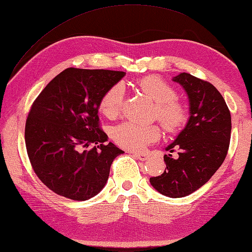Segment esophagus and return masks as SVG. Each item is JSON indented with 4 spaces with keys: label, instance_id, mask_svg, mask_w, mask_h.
<instances>
[{
    "label": "esophagus",
    "instance_id": "34e87169",
    "mask_svg": "<svg viewBox=\"0 0 252 252\" xmlns=\"http://www.w3.org/2000/svg\"><path fill=\"white\" fill-rule=\"evenodd\" d=\"M133 155L141 161H145V160H147V158H149V155L147 154H133Z\"/></svg>",
    "mask_w": 252,
    "mask_h": 252
}]
</instances>
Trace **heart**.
Returning <instances> with one entry per match:
<instances>
[{
    "label": "heart",
    "instance_id": "heart-1",
    "mask_svg": "<svg viewBox=\"0 0 252 252\" xmlns=\"http://www.w3.org/2000/svg\"><path fill=\"white\" fill-rule=\"evenodd\" d=\"M140 88L156 101L155 116L169 132H176L185 126L189 113L186 106L176 99V91L158 76H147L139 81ZM125 85L118 82L102 95L99 107L102 113L113 118L122 110L125 98ZM111 138L123 149L128 151H143L150 144L156 142L161 136L158 125H142L134 122H123L114 126Z\"/></svg>",
    "mask_w": 252,
    "mask_h": 252
}]
</instances>
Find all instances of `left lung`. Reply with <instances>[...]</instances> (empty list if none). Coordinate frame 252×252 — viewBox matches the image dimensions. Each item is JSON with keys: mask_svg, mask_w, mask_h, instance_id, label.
Segmentation results:
<instances>
[{"mask_svg": "<svg viewBox=\"0 0 252 252\" xmlns=\"http://www.w3.org/2000/svg\"><path fill=\"white\" fill-rule=\"evenodd\" d=\"M188 95L189 119L165 151L179 150V158L164 155V172L151 177V185L169 198L194 192L214 175L228 154L231 114L222 95L210 82L182 72L173 79Z\"/></svg>", "mask_w": 252, "mask_h": 252, "instance_id": "obj_1", "label": "left lung"}]
</instances>
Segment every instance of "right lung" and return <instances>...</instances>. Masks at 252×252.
Instances as JSON below:
<instances>
[{"label": "right lung", "instance_id": "right-lung-1", "mask_svg": "<svg viewBox=\"0 0 252 252\" xmlns=\"http://www.w3.org/2000/svg\"><path fill=\"white\" fill-rule=\"evenodd\" d=\"M124 71L67 68L37 96L26 123V146L32 168L62 197L85 201L100 192L114 158L123 154L99 126L102 95ZM97 144L87 150L92 143Z\"/></svg>", "mask_w": 252, "mask_h": 252}]
</instances>
